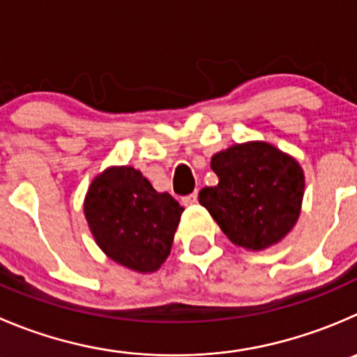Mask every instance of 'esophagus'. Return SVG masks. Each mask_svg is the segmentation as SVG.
Returning <instances> with one entry per match:
<instances>
[{
    "instance_id": "obj_1",
    "label": "esophagus",
    "mask_w": 357,
    "mask_h": 357,
    "mask_svg": "<svg viewBox=\"0 0 357 357\" xmlns=\"http://www.w3.org/2000/svg\"><path fill=\"white\" fill-rule=\"evenodd\" d=\"M181 202H183V206H193V204L197 202V192H193V193H190V195L183 197Z\"/></svg>"
}]
</instances>
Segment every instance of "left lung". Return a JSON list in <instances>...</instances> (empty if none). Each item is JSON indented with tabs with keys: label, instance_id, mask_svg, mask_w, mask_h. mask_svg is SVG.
<instances>
[{
	"label": "left lung",
	"instance_id": "1",
	"mask_svg": "<svg viewBox=\"0 0 357 357\" xmlns=\"http://www.w3.org/2000/svg\"><path fill=\"white\" fill-rule=\"evenodd\" d=\"M211 169L220 181L200 190L199 202L235 245L259 251L296 223L305 179L298 162L278 148L235 144L214 155Z\"/></svg>",
	"mask_w": 357,
	"mask_h": 357
}]
</instances>
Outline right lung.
I'll use <instances>...</instances> for the list:
<instances>
[{
  "mask_svg": "<svg viewBox=\"0 0 357 357\" xmlns=\"http://www.w3.org/2000/svg\"><path fill=\"white\" fill-rule=\"evenodd\" d=\"M83 211L109 258L136 272H155L171 252L183 207L136 169L112 167L92 181Z\"/></svg>",
  "mask_w": 357,
  "mask_h": 357,
  "instance_id": "obj_1",
  "label": "right lung"
}]
</instances>
